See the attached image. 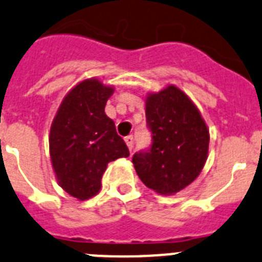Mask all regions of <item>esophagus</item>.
Instances as JSON below:
<instances>
[{"instance_id": "1", "label": "esophagus", "mask_w": 262, "mask_h": 262, "mask_svg": "<svg viewBox=\"0 0 262 262\" xmlns=\"http://www.w3.org/2000/svg\"><path fill=\"white\" fill-rule=\"evenodd\" d=\"M124 142H126V144H127V147H128L129 151H133V147H134V138H133V136H131V135L126 136V138H124Z\"/></svg>"}]
</instances>
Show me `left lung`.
Instances as JSON below:
<instances>
[{
  "mask_svg": "<svg viewBox=\"0 0 262 262\" xmlns=\"http://www.w3.org/2000/svg\"><path fill=\"white\" fill-rule=\"evenodd\" d=\"M144 103L152 146L134 155V167L149 189L175 195L195 182L204 168L209 128L191 98L175 84L148 93Z\"/></svg>",
  "mask_w": 262,
  "mask_h": 262,
  "instance_id": "obj_1",
  "label": "left lung"
}]
</instances>
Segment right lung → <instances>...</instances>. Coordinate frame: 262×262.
I'll return each mask as SVG.
<instances>
[{
    "label": "right lung",
    "mask_w": 262,
    "mask_h": 262,
    "mask_svg": "<svg viewBox=\"0 0 262 262\" xmlns=\"http://www.w3.org/2000/svg\"><path fill=\"white\" fill-rule=\"evenodd\" d=\"M115 91L98 78L80 80L64 95L49 135L51 165L58 184L78 200H89L100 191L107 164L128 158L115 123L104 113Z\"/></svg>",
    "instance_id": "add662e5"
}]
</instances>
